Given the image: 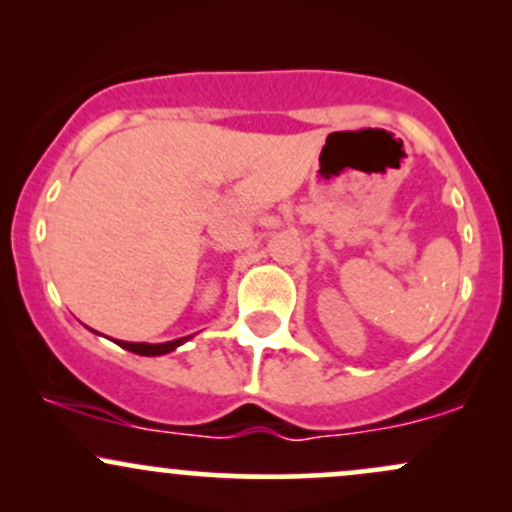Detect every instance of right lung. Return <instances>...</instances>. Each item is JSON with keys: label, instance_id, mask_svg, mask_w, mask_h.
<instances>
[{"label": "right lung", "instance_id": "obj_1", "mask_svg": "<svg viewBox=\"0 0 512 512\" xmlns=\"http://www.w3.org/2000/svg\"><path fill=\"white\" fill-rule=\"evenodd\" d=\"M184 340H187V338H179V340H172V342H160V345H148V342H123V340H119V345L123 347V350L136 352V355L155 357V355H167V352H172L174 347L182 345Z\"/></svg>", "mask_w": 512, "mask_h": 512}]
</instances>
